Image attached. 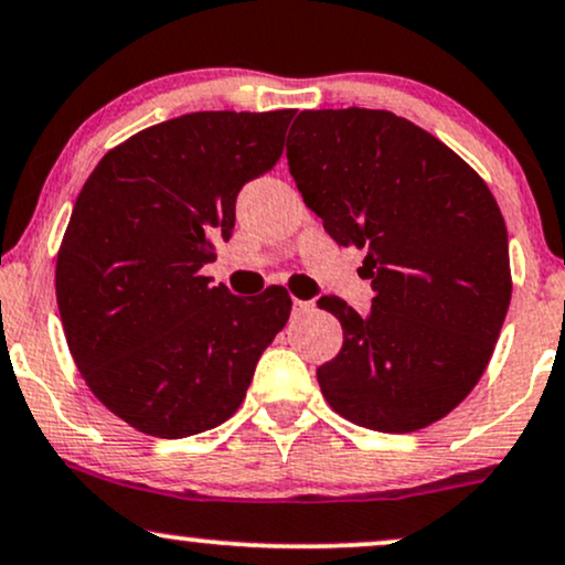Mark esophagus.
<instances>
[{"instance_id": "esophagus-1", "label": "esophagus", "mask_w": 565, "mask_h": 565, "mask_svg": "<svg viewBox=\"0 0 565 565\" xmlns=\"http://www.w3.org/2000/svg\"><path fill=\"white\" fill-rule=\"evenodd\" d=\"M295 310H300V312H308V310H312V302L297 300V297H295Z\"/></svg>"}]
</instances>
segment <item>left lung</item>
<instances>
[{"label": "left lung", "instance_id": "obj_1", "mask_svg": "<svg viewBox=\"0 0 565 565\" xmlns=\"http://www.w3.org/2000/svg\"><path fill=\"white\" fill-rule=\"evenodd\" d=\"M287 141L305 205L365 249L371 310L339 297L342 350L316 371L339 416L407 434L479 384L511 305L508 228L484 179L437 136L386 110H305Z\"/></svg>", "mask_w": 565, "mask_h": 565}]
</instances>
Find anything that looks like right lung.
Returning <instances> with one entry per match:
<instances>
[{
	"label": "right lung",
	"instance_id": "1",
	"mask_svg": "<svg viewBox=\"0 0 565 565\" xmlns=\"http://www.w3.org/2000/svg\"><path fill=\"white\" fill-rule=\"evenodd\" d=\"M295 110L189 113L118 145L81 189L54 268L76 369L136 431L181 439L239 411L291 312L284 287H213L236 194L276 166Z\"/></svg>",
	"mask_w": 565,
	"mask_h": 565
}]
</instances>
